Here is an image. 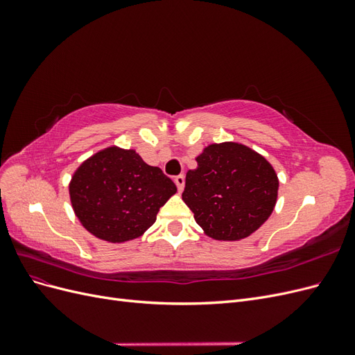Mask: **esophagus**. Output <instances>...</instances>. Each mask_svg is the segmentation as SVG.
Returning <instances> with one entry per match:
<instances>
[{"mask_svg":"<svg viewBox=\"0 0 355 355\" xmlns=\"http://www.w3.org/2000/svg\"><path fill=\"white\" fill-rule=\"evenodd\" d=\"M175 184H176L178 189H179V192L184 191V187H185V176H184V175L176 176V178H175Z\"/></svg>","mask_w":355,"mask_h":355,"instance_id":"obj_1","label":"esophagus"}]
</instances>
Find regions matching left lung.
Segmentation results:
<instances>
[{
	"instance_id": "left-lung-1",
	"label": "left lung",
	"mask_w": 355,
	"mask_h": 355,
	"mask_svg": "<svg viewBox=\"0 0 355 355\" xmlns=\"http://www.w3.org/2000/svg\"><path fill=\"white\" fill-rule=\"evenodd\" d=\"M188 170L182 200L213 240L239 241L271 216L278 178L266 158L237 142L211 144Z\"/></svg>"
}]
</instances>
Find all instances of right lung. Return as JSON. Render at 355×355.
<instances>
[{"label":"right lung","instance_id":"obj_1","mask_svg":"<svg viewBox=\"0 0 355 355\" xmlns=\"http://www.w3.org/2000/svg\"><path fill=\"white\" fill-rule=\"evenodd\" d=\"M176 191L161 168L148 166L135 149L118 146L85 159L69 182L75 216L94 237L108 243L141 237Z\"/></svg>","mask_w":355,"mask_h":355}]
</instances>
